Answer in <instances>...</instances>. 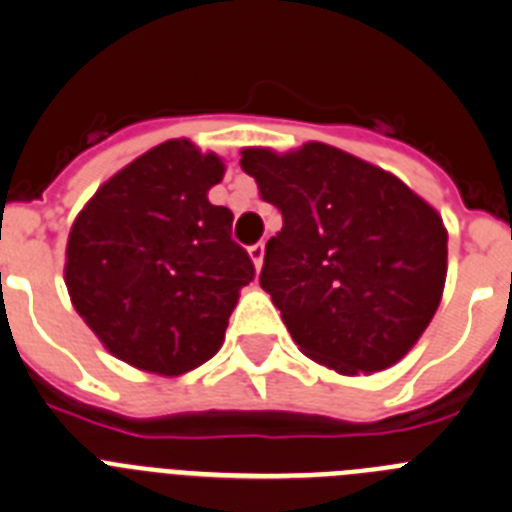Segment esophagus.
Returning <instances> with one entry per match:
<instances>
[{"instance_id": "esophagus-1", "label": "esophagus", "mask_w": 512, "mask_h": 512, "mask_svg": "<svg viewBox=\"0 0 512 512\" xmlns=\"http://www.w3.org/2000/svg\"><path fill=\"white\" fill-rule=\"evenodd\" d=\"M250 260L252 265H255V270H260L262 260H265V245H262V242H257V245L250 247Z\"/></svg>"}]
</instances>
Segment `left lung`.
<instances>
[{
  "label": "left lung",
  "mask_w": 512,
  "mask_h": 512,
  "mask_svg": "<svg viewBox=\"0 0 512 512\" xmlns=\"http://www.w3.org/2000/svg\"><path fill=\"white\" fill-rule=\"evenodd\" d=\"M242 170L283 214L260 273L293 342L342 375L411 352L439 308L446 227L388 170L324 142L278 155L245 147Z\"/></svg>",
  "instance_id": "obj_1"
}]
</instances>
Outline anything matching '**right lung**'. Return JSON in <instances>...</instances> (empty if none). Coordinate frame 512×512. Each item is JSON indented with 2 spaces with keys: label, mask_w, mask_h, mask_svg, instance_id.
Returning a JSON list of instances; mask_svg holds the SVG:
<instances>
[{
  "label": "right lung",
  "mask_w": 512,
  "mask_h": 512,
  "mask_svg": "<svg viewBox=\"0 0 512 512\" xmlns=\"http://www.w3.org/2000/svg\"><path fill=\"white\" fill-rule=\"evenodd\" d=\"M224 160L191 140L147 150L91 196L73 222V308L117 359L183 375L224 342L239 288L255 278L232 239V211L209 201Z\"/></svg>",
  "instance_id": "obj_1"
}]
</instances>
